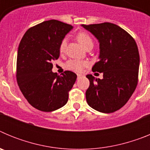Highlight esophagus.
Listing matches in <instances>:
<instances>
[{"mask_svg": "<svg viewBox=\"0 0 150 150\" xmlns=\"http://www.w3.org/2000/svg\"><path fill=\"white\" fill-rule=\"evenodd\" d=\"M82 77V74H77V78L79 79V78Z\"/></svg>", "mask_w": 150, "mask_h": 150, "instance_id": "esophagus-1", "label": "esophagus"}]
</instances>
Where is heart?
I'll list each match as a JSON object with an SVG mask.
<instances>
[{"label":"heart","instance_id":"1","mask_svg":"<svg viewBox=\"0 0 150 150\" xmlns=\"http://www.w3.org/2000/svg\"><path fill=\"white\" fill-rule=\"evenodd\" d=\"M76 39L79 41V43L83 46L86 47L87 45L90 44V43H93L91 38L88 35L87 33L86 32H79V34L76 35ZM66 44H67V40L64 38L61 43L60 46H59V50L61 52H64V49H65ZM88 65V62L87 61L84 60H79V59H72V60H69L66 64V67L71 71H76V72H81L83 71V69L85 67H87Z\"/></svg>","mask_w":150,"mask_h":150}]
</instances>
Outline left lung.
<instances>
[{"label": "left lung", "mask_w": 150, "mask_h": 150, "mask_svg": "<svg viewBox=\"0 0 150 150\" xmlns=\"http://www.w3.org/2000/svg\"><path fill=\"white\" fill-rule=\"evenodd\" d=\"M99 43V61L92 71L103 73V79L88 74L86 92L88 105L104 113L120 110L129 100L137 85L140 55L137 43L124 29L110 22L82 25Z\"/></svg>", "instance_id": "1"}]
</instances>
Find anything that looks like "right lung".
Here are the masks:
<instances>
[{"label": "right lung", "instance_id": "right-lung-1", "mask_svg": "<svg viewBox=\"0 0 150 150\" xmlns=\"http://www.w3.org/2000/svg\"><path fill=\"white\" fill-rule=\"evenodd\" d=\"M72 29L71 25L52 19L29 28L21 40L17 83L29 104L39 110H56L68 100V91L77 76L69 71L58 76L52 71V63L59 59L61 43Z\"/></svg>", "mask_w": 150, "mask_h": 150}]
</instances>
